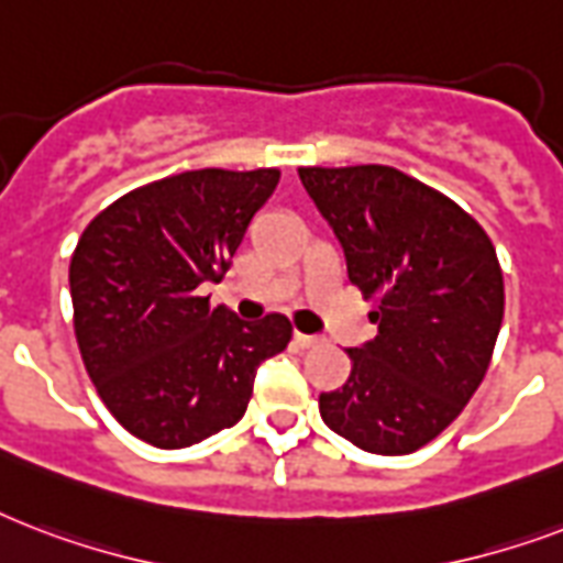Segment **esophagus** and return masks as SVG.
<instances>
[{
	"instance_id": "esophagus-1",
	"label": "esophagus",
	"mask_w": 563,
	"mask_h": 563,
	"mask_svg": "<svg viewBox=\"0 0 563 563\" xmlns=\"http://www.w3.org/2000/svg\"><path fill=\"white\" fill-rule=\"evenodd\" d=\"M294 343L299 350H313V346H320V338H313V334H299V331H296Z\"/></svg>"
}]
</instances>
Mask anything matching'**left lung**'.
Masks as SVG:
<instances>
[{"instance_id":"obj_1","label":"left lung","mask_w":563,"mask_h":563,"mask_svg":"<svg viewBox=\"0 0 563 563\" xmlns=\"http://www.w3.org/2000/svg\"><path fill=\"white\" fill-rule=\"evenodd\" d=\"M299 178L350 282L378 302V334L350 350V378L320 394V417L364 452L408 455L485 378L505 313L494 243L461 205L385 164L299 167Z\"/></svg>"}]
</instances>
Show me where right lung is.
I'll use <instances>...</instances> for the list:
<instances>
[{"label":"right lung","instance_id":"add662e5","mask_svg":"<svg viewBox=\"0 0 563 563\" xmlns=\"http://www.w3.org/2000/svg\"><path fill=\"white\" fill-rule=\"evenodd\" d=\"M278 169H190L96 213L69 261L81 361L108 411L134 438L181 449L241 420L255 369L290 343L282 313L243 322L211 308Z\"/></svg>","mask_w":563,"mask_h":563}]
</instances>
